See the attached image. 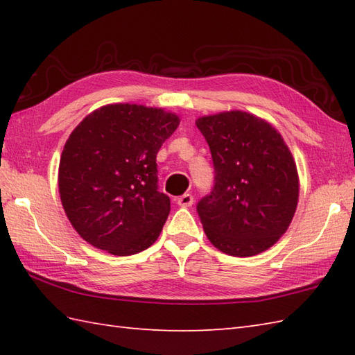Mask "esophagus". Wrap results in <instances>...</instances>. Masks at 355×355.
<instances>
[{
  "instance_id": "esophagus-1",
  "label": "esophagus",
  "mask_w": 355,
  "mask_h": 355,
  "mask_svg": "<svg viewBox=\"0 0 355 355\" xmlns=\"http://www.w3.org/2000/svg\"><path fill=\"white\" fill-rule=\"evenodd\" d=\"M177 205L180 207H191L193 205V197L191 193H184L182 197L177 198Z\"/></svg>"
}]
</instances>
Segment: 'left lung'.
<instances>
[{"label": "left lung", "mask_w": 355, "mask_h": 355, "mask_svg": "<svg viewBox=\"0 0 355 355\" xmlns=\"http://www.w3.org/2000/svg\"><path fill=\"white\" fill-rule=\"evenodd\" d=\"M212 154L214 189L197 205L206 235L230 256H253L288 229L299 198L296 163L282 135L245 111L200 117Z\"/></svg>", "instance_id": "8db88e82"}]
</instances>
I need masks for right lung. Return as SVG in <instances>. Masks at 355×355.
<instances>
[{
  "instance_id": "obj_1",
  "label": "right lung",
  "mask_w": 355,
  "mask_h": 355,
  "mask_svg": "<svg viewBox=\"0 0 355 355\" xmlns=\"http://www.w3.org/2000/svg\"><path fill=\"white\" fill-rule=\"evenodd\" d=\"M180 123L162 108L112 103L88 114L67 140L59 193L80 238L116 256L146 250L168 220L157 153Z\"/></svg>"
}]
</instances>
